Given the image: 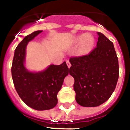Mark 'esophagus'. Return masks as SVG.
<instances>
[{
    "mask_svg": "<svg viewBox=\"0 0 130 130\" xmlns=\"http://www.w3.org/2000/svg\"><path fill=\"white\" fill-rule=\"evenodd\" d=\"M67 67H69V68L71 67V63L69 62V60L67 61Z\"/></svg>",
    "mask_w": 130,
    "mask_h": 130,
    "instance_id": "34e87169",
    "label": "esophagus"
}]
</instances>
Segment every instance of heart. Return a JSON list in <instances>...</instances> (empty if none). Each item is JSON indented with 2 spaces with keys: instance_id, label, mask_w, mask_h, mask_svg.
<instances>
[{
  "instance_id": "heart-1",
  "label": "heart",
  "mask_w": 130,
  "mask_h": 130,
  "mask_svg": "<svg viewBox=\"0 0 130 130\" xmlns=\"http://www.w3.org/2000/svg\"><path fill=\"white\" fill-rule=\"evenodd\" d=\"M76 43L81 42L79 52L81 54H88L92 50L94 45V39L89 35H82L75 39Z\"/></svg>"
}]
</instances>
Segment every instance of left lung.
Wrapping results in <instances>:
<instances>
[{
	"instance_id": "obj_1",
	"label": "left lung",
	"mask_w": 130,
	"mask_h": 130,
	"mask_svg": "<svg viewBox=\"0 0 130 130\" xmlns=\"http://www.w3.org/2000/svg\"><path fill=\"white\" fill-rule=\"evenodd\" d=\"M98 35L96 46L89 54L69 59L76 100L84 107H96L107 101L119 79V61L113 43L103 34Z\"/></svg>"
}]
</instances>
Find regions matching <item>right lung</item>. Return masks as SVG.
Instances as JSON below:
<instances>
[{"label": "right lung", "instance_id": "right-lung-1", "mask_svg": "<svg viewBox=\"0 0 130 130\" xmlns=\"http://www.w3.org/2000/svg\"><path fill=\"white\" fill-rule=\"evenodd\" d=\"M42 32L36 31L26 36L15 50L11 75L14 86L26 104L36 110L51 109L58 103L57 94L61 88L69 68L64 61L59 65H51L39 72H29L24 65L28 43Z\"/></svg>", "mask_w": 130, "mask_h": 130}]
</instances>
